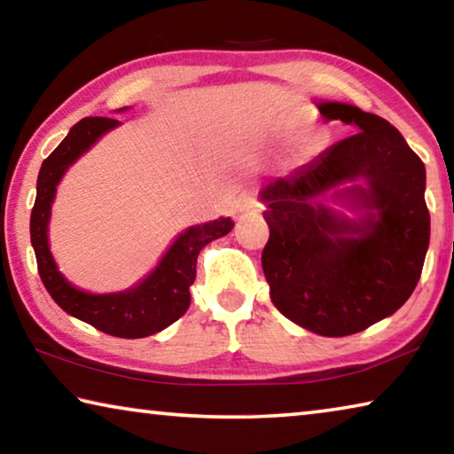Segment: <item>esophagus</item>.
<instances>
[{"instance_id": "34e87169", "label": "esophagus", "mask_w": 454, "mask_h": 454, "mask_svg": "<svg viewBox=\"0 0 454 454\" xmlns=\"http://www.w3.org/2000/svg\"><path fill=\"white\" fill-rule=\"evenodd\" d=\"M262 204L254 194H242L240 200H238V210L240 212H260Z\"/></svg>"}]
</instances>
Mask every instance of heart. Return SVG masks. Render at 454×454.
<instances>
[{
  "label": "heart",
  "mask_w": 454,
  "mask_h": 454,
  "mask_svg": "<svg viewBox=\"0 0 454 454\" xmlns=\"http://www.w3.org/2000/svg\"><path fill=\"white\" fill-rule=\"evenodd\" d=\"M296 126H298V121H296V120H290V118H288V120H284L282 124L278 126V132H280V134H290L292 129H294Z\"/></svg>",
  "instance_id": "obj_1"
}]
</instances>
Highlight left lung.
Listing matches in <instances>:
<instances>
[{
    "mask_svg": "<svg viewBox=\"0 0 454 454\" xmlns=\"http://www.w3.org/2000/svg\"><path fill=\"white\" fill-rule=\"evenodd\" d=\"M352 136L262 190L270 238L262 268L284 317L320 336H348L409 301L425 264L430 214L427 172L395 126L356 106H318ZM364 177L366 189H340ZM330 195L367 210L360 223L324 204Z\"/></svg>",
    "mask_w": 454,
    "mask_h": 454,
    "instance_id": "1",
    "label": "left lung"
}]
</instances>
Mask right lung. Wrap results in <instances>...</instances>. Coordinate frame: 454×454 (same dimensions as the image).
I'll use <instances>...</instances> for the list:
<instances>
[{
  "label": "right lung",
  "instance_id": "add662e5",
  "mask_svg": "<svg viewBox=\"0 0 454 454\" xmlns=\"http://www.w3.org/2000/svg\"><path fill=\"white\" fill-rule=\"evenodd\" d=\"M120 124L114 118H83L61 144L43 160L37 176L35 204L29 218V234L35 250L37 272L45 290L61 310L88 322L106 334L118 338H144L156 334L184 317L190 306V286L196 280V262L206 244L226 236L234 222L220 218L192 226L176 238L172 248L160 260L156 270L136 288L118 294H88L74 288L58 272L48 246V222L56 186L61 176L107 129Z\"/></svg>",
  "mask_w": 454,
  "mask_h": 454
}]
</instances>
